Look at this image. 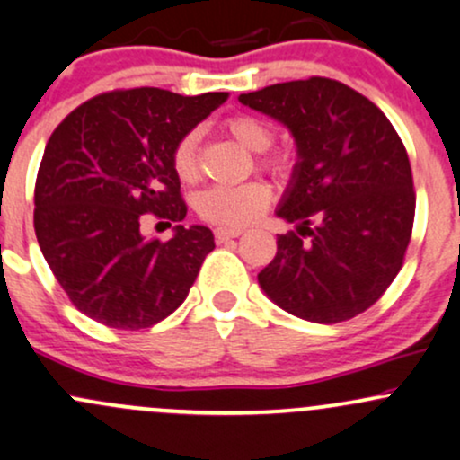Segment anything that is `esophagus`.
Here are the masks:
<instances>
[{
  "instance_id": "34e87169",
  "label": "esophagus",
  "mask_w": 460,
  "mask_h": 460,
  "mask_svg": "<svg viewBox=\"0 0 460 460\" xmlns=\"http://www.w3.org/2000/svg\"><path fill=\"white\" fill-rule=\"evenodd\" d=\"M242 229H226V226H218L216 229V242H226L234 240V237H240Z\"/></svg>"
}]
</instances>
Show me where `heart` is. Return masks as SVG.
Here are the masks:
<instances>
[{
  "label": "heart",
  "mask_w": 460,
  "mask_h": 460,
  "mask_svg": "<svg viewBox=\"0 0 460 460\" xmlns=\"http://www.w3.org/2000/svg\"><path fill=\"white\" fill-rule=\"evenodd\" d=\"M226 129L234 138L244 145L246 149L261 153L272 145V129L270 125L263 123L257 116L240 114L226 120ZM199 131H188L181 136L172 149V168L181 181H194L199 175ZM268 168L283 172L289 166L288 157L274 155L263 160ZM270 203V188L263 181H248L240 186H212L197 197V212L200 218L209 220L214 225L244 226L252 220H257L263 214V209Z\"/></svg>",
  "instance_id": "1"
}]
</instances>
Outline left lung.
I'll list each match as a JSON object with an SVG mask.
<instances>
[{
	"instance_id": "1",
	"label": "left lung",
	"mask_w": 460,
	"mask_h": 460,
	"mask_svg": "<svg viewBox=\"0 0 460 460\" xmlns=\"http://www.w3.org/2000/svg\"><path fill=\"white\" fill-rule=\"evenodd\" d=\"M240 103L283 123L298 162L277 208L296 231L257 274L296 318L337 324L372 307L404 261L415 218L413 175L387 116L326 77L272 84Z\"/></svg>"
}]
</instances>
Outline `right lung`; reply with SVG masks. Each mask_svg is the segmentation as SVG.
Returning a JSON list of instances; mask_svg holds the SVG:
<instances>
[{
	"instance_id": "add662e5",
	"label": "right lung",
	"mask_w": 460,
	"mask_h": 460,
	"mask_svg": "<svg viewBox=\"0 0 460 460\" xmlns=\"http://www.w3.org/2000/svg\"><path fill=\"white\" fill-rule=\"evenodd\" d=\"M131 88L82 103L45 146L34 190V231L71 303L110 329H149L188 296L214 234L183 226L172 168L181 136L226 102ZM145 213L177 222L168 243L145 238Z\"/></svg>"
}]
</instances>
